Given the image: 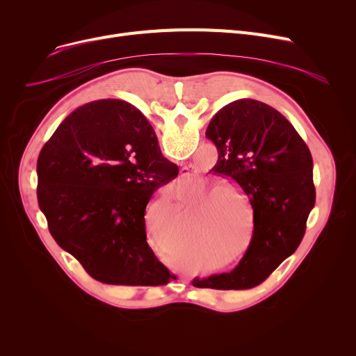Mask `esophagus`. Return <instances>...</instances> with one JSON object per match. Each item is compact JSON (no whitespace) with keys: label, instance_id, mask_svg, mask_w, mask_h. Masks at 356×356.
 Here are the masks:
<instances>
[{"label":"esophagus","instance_id":"34e87169","mask_svg":"<svg viewBox=\"0 0 356 356\" xmlns=\"http://www.w3.org/2000/svg\"><path fill=\"white\" fill-rule=\"evenodd\" d=\"M184 172H186V168H181V170H180V175L183 176V175H184Z\"/></svg>","mask_w":356,"mask_h":356}]
</instances>
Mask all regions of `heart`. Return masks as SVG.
<instances>
[{
  "instance_id": "1",
  "label": "heart",
  "mask_w": 356,
  "mask_h": 356,
  "mask_svg": "<svg viewBox=\"0 0 356 356\" xmlns=\"http://www.w3.org/2000/svg\"><path fill=\"white\" fill-rule=\"evenodd\" d=\"M225 191H228V188L227 186H223V184H219V186H215V188H212V189H209L207 193H204L203 196H202V202L204 200V202H209L211 199H213V197H216L218 195H220V193H223Z\"/></svg>"
}]
</instances>
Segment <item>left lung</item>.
<instances>
[{"instance_id":"1","label":"left lung","mask_w":356,"mask_h":356,"mask_svg":"<svg viewBox=\"0 0 356 356\" xmlns=\"http://www.w3.org/2000/svg\"><path fill=\"white\" fill-rule=\"evenodd\" d=\"M219 159L211 172L232 177L254 211L247 252L231 271L195 278L199 289L247 290L290 257L314 207L313 160L294 127L270 105L238 99L219 109L207 129Z\"/></svg>"}]
</instances>
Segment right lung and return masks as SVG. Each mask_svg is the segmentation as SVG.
Instances as JSON below:
<instances>
[{
    "mask_svg": "<svg viewBox=\"0 0 356 356\" xmlns=\"http://www.w3.org/2000/svg\"><path fill=\"white\" fill-rule=\"evenodd\" d=\"M177 173L140 109L121 99L93 101L43 145L37 199L54 241L92 278L164 286L176 277L149 248L144 213L153 192Z\"/></svg>",
    "mask_w": 356,
    "mask_h": 356,
    "instance_id": "add662e5",
    "label": "right lung"
}]
</instances>
